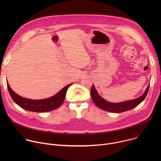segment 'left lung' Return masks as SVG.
<instances>
[{
	"label": "left lung",
	"instance_id": "1",
	"mask_svg": "<svg viewBox=\"0 0 161 161\" xmlns=\"http://www.w3.org/2000/svg\"><path fill=\"white\" fill-rule=\"evenodd\" d=\"M149 86L150 85L147 86L145 93L141 97L133 100L127 101L120 103H111L104 100L103 98L99 96L94 85H92V86L90 94L93 102L99 108L109 112L122 113L124 111L130 110L136 107L137 105H139L147 97L149 90Z\"/></svg>",
	"mask_w": 161,
	"mask_h": 161
}]
</instances>
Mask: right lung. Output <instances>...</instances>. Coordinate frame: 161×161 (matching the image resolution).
<instances>
[{"instance_id": "1", "label": "right lung", "mask_w": 161, "mask_h": 161, "mask_svg": "<svg viewBox=\"0 0 161 161\" xmlns=\"http://www.w3.org/2000/svg\"><path fill=\"white\" fill-rule=\"evenodd\" d=\"M71 85L72 83L67 85L56 95L50 98L42 100H32L22 97L16 94L11 88L8 82L7 83L8 91L13 101L21 108L34 112L50 111L59 108L64 103L68 88Z\"/></svg>"}]
</instances>
